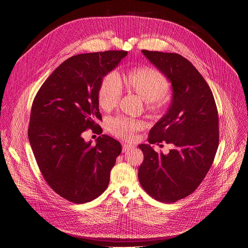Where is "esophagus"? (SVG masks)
Masks as SVG:
<instances>
[{
  "mask_svg": "<svg viewBox=\"0 0 248 248\" xmlns=\"http://www.w3.org/2000/svg\"><path fill=\"white\" fill-rule=\"evenodd\" d=\"M133 148H134V146H132L130 144H125V143L123 144V152H126V151L132 150Z\"/></svg>",
  "mask_w": 248,
  "mask_h": 248,
  "instance_id": "34e87169",
  "label": "esophagus"
}]
</instances>
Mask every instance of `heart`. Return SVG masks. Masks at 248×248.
Here are the masks:
<instances>
[{
  "label": "heart",
  "instance_id": "b5f03b06",
  "mask_svg": "<svg viewBox=\"0 0 248 248\" xmlns=\"http://www.w3.org/2000/svg\"><path fill=\"white\" fill-rule=\"evenodd\" d=\"M126 87L146 102V108L152 114H159L167 108L169 99L167 92L170 83L160 70L150 66H140L130 69L124 77ZM123 95V86L117 74L106 75L99 86L98 103L101 109L110 111L119 104ZM144 127L140 120L126 117H116L108 124L109 131L116 137L132 141L136 132Z\"/></svg>",
  "mask_w": 248,
  "mask_h": 248
}]
</instances>
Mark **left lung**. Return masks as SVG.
<instances>
[{"mask_svg": "<svg viewBox=\"0 0 248 248\" xmlns=\"http://www.w3.org/2000/svg\"><path fill=\"white\" fill-rule=\"evenodd\" d=\"M142 53L168 78L173 91L170 109L151 128L148 142L165 141L173 148L164 155L149 144L139 145L144 159L138 180L154 199L173 203L190 195L213 164L219 146L218 110L209 85L188 60L174 53Z\"/></svg>", "mask_w": 248, "mask_h": 248, "instance_id": "8db88e82", "label": "left lung"}]
</instances>
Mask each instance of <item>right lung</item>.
I'll return each instance as SVG.
<instances>
[{"mask_svg": "<svg viewBox=\"0 0 248 248\" xmlns=\"http://www.w3.org/2000/svg\"><path fill=\"white\" fill-rule=\"evenodd\" d=\"M127 51L110 50L73 56L61 63L35 96L28 126L29 142L49 186L77 204L100 196L109 186L110 172L122 152L108 135L86 143L82 133L100 132L98 90L102 78Z\"/></svg>", "mask_w": 248, "mask_h": 248, "instance_id": "right-lung-1", "label": "right lung"}]
</instances>
